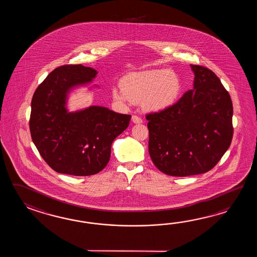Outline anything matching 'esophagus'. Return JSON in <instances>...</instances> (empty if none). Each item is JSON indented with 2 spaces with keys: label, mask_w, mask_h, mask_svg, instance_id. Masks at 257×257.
I'll use <instances>...</instances> for the list:
<instances>
[{
  "label": "esophagus",
  "mask_w": 257,
  "mask_h": 257,
  "mask_svg": "<svg viewBox=\"0 0 257 257\" xmlns=\"http://www.w3.org/2000/svg\"><path fill=\"white\" fill-rule=\"evenodd\" d=\"M132 122L135 124H141L142 123V117H140L138 115H132Z\"/></svg>",
  "instance_id": "obj_1"
}]
</instances>
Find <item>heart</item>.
Segmentation results:
<instances>
[{
    "instance_id": "obj_1",
    "label": "heart",
    "mask_w": 257,
    "mask_h": 257,
    "mask_svg": "<svg viewBox=\"0 0 257 257\" xmlns=\"http://www.w3.org/2000/svg\"><path fill=\"white\" fill-rule=\"evenodd\" d=\"M182 82L175 71L160 69L131 72L122 80V85L115 86L111 93L119 103L143 101L152 111L167 109L180 95Z\"/></svg>"
}]
</instances>
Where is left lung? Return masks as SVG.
Masks as SVG:
<instances>
[{
	"mask_svg": "<svg viewBox=\"0 0 257 257\" xmlns=\"http://www.w3.org/2000/svg\"><path fill=\"white\" fill-rule=\"evenodd\" d=\"M194 88L167 109L146 115L149 153L161 172L172 176L212 169L232 140V103L213 71L190 65Z\"/></svg>",
	"mask_w": 257,
	"mask_h": 257,
	"instance_id": "1",
	"label": "left lung"
}]
</instances>
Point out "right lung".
<instances>
[{
    "mask_svg": "<svg viewBox=\"0 0 257 257\" xmlns=\"http://www.w3.org/2000/svg\"><path fill=\"white\" fill-rule=\"evenodd\" d=\"M93 68L64 65L37 88L29 121L32 141L52 169L65 175H95L109 162L111 145L130 124L131 115L91 105L70 112V93L93 82Z\"/></svg>",
    "mask_w": 257,
    "mask_h": 257,
    "instance_id": "right-lung-1",
    "label": "right lung"
}]
</instances>
